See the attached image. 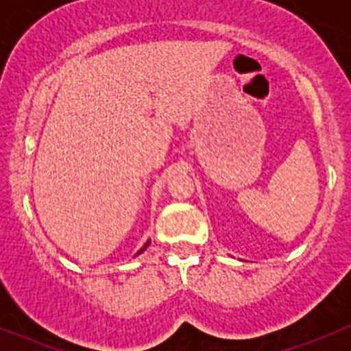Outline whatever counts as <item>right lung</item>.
Segmentation results:
<instances>
[{"mask_svg":"<svg viewBox=\"0 0 351 351\" xmlns=\"http://www.w3.org/2000/svg\"><path fill=\"white\" fill-rule=\"evenodd\" d=\"M147 244H149V241H147L146 244H144V246H143V247H141V250H139V253H143V251H144V250H146V247H147ZM139 253H137V254H139Z\"/></svg>","mask_w":351,"mask_h":351,"instance_id":"1","label":"right lung"}]
</instances>
